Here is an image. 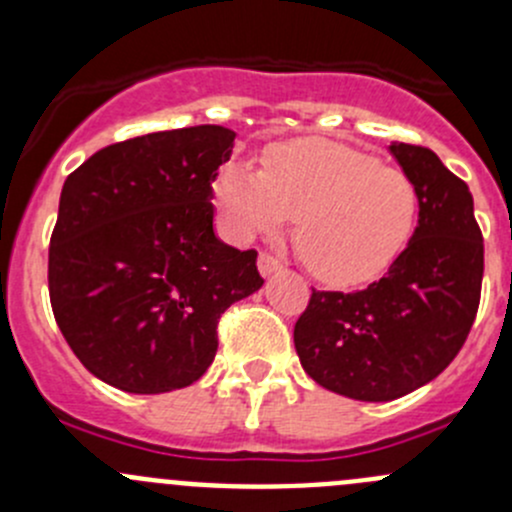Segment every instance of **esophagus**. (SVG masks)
<instances>
[{"label": "esophagus", "instance_id": "obj_1", "mask_svg": "<svg viewBox=\"0 0 512 512\" xmlns=\"http://www.w3.org/2000/svg\"><path fill=\"white\" fill-rule=\"evenodd\" d=\"M257 267H260L262 277H270L272 272L280 270L282 265L275 255H270V252H260V257H257Z\"/></svg>", "mask_w": 512, "mask_h": 512}]
</instances>
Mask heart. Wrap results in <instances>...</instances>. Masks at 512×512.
I'll return each instance as SVG.
<instances>
[{
  "mask_svg": "<svg viewBox=\"0 0 512 512\" xmlns=\"http://www.w3.org/2000/svg\"><path fill=\"white\" fill-rule=\"evenodd\" d=\"M218 198L240 237L272 235L297 218L299 260L327 285L374 280L409 245L418 220V190L404 170L324 141L275 148L262 170L227 165Z\"/></svg>",
  "mask_w": 512,
  "mask_h": 512,
  "instance_id": "b5f03b06",
  "label": "heart"
}]
</instances>
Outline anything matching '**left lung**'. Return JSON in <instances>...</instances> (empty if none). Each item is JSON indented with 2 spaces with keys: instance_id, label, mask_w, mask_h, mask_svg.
<instances>
[{
  "instance_id": "obj_1",
  "label": "left lung",
  "mask_w": 512,
  "mask_h": 512,
  "mask_svg": "<svg viewBox=\"0 0 512 512\" xmlns=\"http://www.w3.org/2000/svg\"><path fill=\"white\" fill-rule=\"evenodd\" d=\"M418 190V225L379 282L317 292L294 324L304 371L356 401H394L436 379L466 344L483 285L473 195L431 148L391 143Z\"/></svg>"
}]
</instances>
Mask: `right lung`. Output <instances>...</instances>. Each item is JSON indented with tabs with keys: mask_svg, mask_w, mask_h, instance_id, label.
Listing matches in <instances>:
<instances>
[{
	"mask_svg": "<svg viewBox=\"0 0 512 512\" xmlns=\"http://www.w3.org/2000/svg\"><path fill=\"white\" fill-rule=\"evenodd\" d=\"M232 143L223 126L128 138L61 188L51 309L76 359L116 389L163 394L198 381L225 309L265 282L257 250L213 232V180Z\"/></svg>",
	"mask_w": 512,
	"mask_h": 512,
	"instance_id": "obj_1",
	"label": "right lung"
}]
</instances>
